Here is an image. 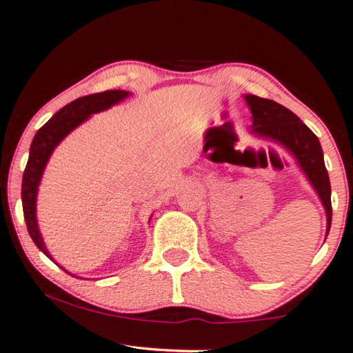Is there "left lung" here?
Here are the masks:
<instances>
[{
  "label": "left lung",
  "mask_w": 353,
  "mask_h": 353,
  "mask_svg": "<svg viewBox=\"0 0 353 353\" xmlns=\"http://www.w3.org/2000/svg\"><path fill=\"white\" fill-rule=\"evenodd\" d=\"M245 99L248 105L251 107L252 132L280 142L297 158L323 203L327 217L326 230L330 232L332 217L331 183L319 137L294 113L278 102L252 96V94H248Z\"/></svg>",
  "instance_id": "left-lung-1"
}]
</instances>
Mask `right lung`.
Masks as SVG:
<instances>
[{"mask_svg":"<svg viewBox=\"0 0 353 353\" xmlns=\"http://www.w3.org/2000/svg\"><path fill=\"white\" fill-rule=\"evenodd\" d=\"M126 96V91H103L79 97L61 108L46 125L39 128L38 132L34 134L22 179V206L30 236H32L34 245L38 246V250L43 251L49 259H52V257L48 252L46 246H44L41 235H39L37 224V208H34V205H37L38 183L41 181L44 166H46L49 157H51L54 148L57 147V143L72 129H75L79 123L89 118L91 113L105 110V108L120 102Z\"/></svg>","mask_w":353,"mask_h":353,"instance_id":"1","label":"right lung"}]
</instances>
